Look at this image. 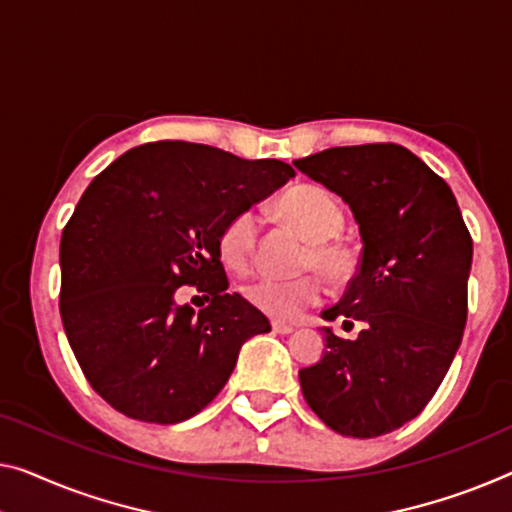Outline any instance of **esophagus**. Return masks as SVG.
<instances>
[{
  "instance_id": "34e87169",
  "label": "esophagus",
  "mask_w": 512,
  "mask_h": 512,
  "mask_svg": "<svg viewBox=\"0 0 512 512\" xmlns=\"http://www.w3.org/2000/svg\"><path fill=\"white\" fill-rule=\"evenodd\" d=\"M271 329H273V333L285 335V333H292L294 326L292 324H285V322H271Z\"/></svg>"
}]
</instances>
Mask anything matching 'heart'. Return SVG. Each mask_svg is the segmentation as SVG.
Listing matches in <instances>:
<instances>
[{"instance_id":"heart-1","label":"heart","mask_w":512,"mask_h":512,"mask_svg":"<svg viewBox=\"0 0 512 512\" xmlns=\"http://www.w3.org/2000/svg\"><path fill=\"white\" fill-rule=\"evenodd\" d=\"M276 213L310 241L303 257L305 269H317L335 285L349 280L354 271V255L345 243L333 239L345 225V211L329 190L310 183L287 188L278 197ZM255 241L257 225L253 213H239L227 220L218 234V255L227 269L234 273L248 271L253 264ZM243 296L264 315L292 322L303 308L322 301L324 282L317 273H303L287 280L257 278L243 287Z\"/></svg>"}]
</instances>
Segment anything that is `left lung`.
Returning <instances> with one entry per match:
<instances>
[{
    "label": "left lung",
    "mask_w": 512,
    "mask_h": 512,
    "mask_svg": "<svg viewBox=\"0 0 512 512\" xmlns=\"http://www.w3.org/2000/svg\"><path fill=\"white\" fill-rule=\"evenodd\" d=\"M294 165L349 204L363 241L354 280L322 312L363 331L342 340L326 326L324 356L299 370L303 398L338 434L381 437L421 414L451 368L474 243L448 183L400 144L333 147Z\"/></svg>",
    "instance_id": "obj_1"
}]
</instances>
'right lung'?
<instances>
[{
    "instance_id": "obj_1",
    "label": "right lung",
    "mask_w": 512,
    "mask_h": 512,
    "mask_svg": "<svg viewBox=\"0 0 512 512\" xmlns=\"http://www.w3.org/2000/svg\"><path fill=\"white\" fill-rule=\"evenodd\" d=\"M294 177L282 160H243L193 142H149L89 183L59 246L64 331L101 398L128 418L172 425L200 414L239 349L271 324L227 294L218 234ZM193 284L194 315L173 299Z\"/></svg>"
}]
</instances>
